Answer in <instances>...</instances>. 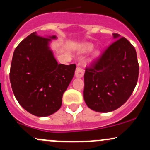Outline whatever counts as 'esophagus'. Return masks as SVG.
Wrapping results in <instances>:
<instances>
[{"label":"esophagus","mask_w":150,"mask_h":150,"mask_svg":"<svg viewBox=\"0 0 150 150\" xmlns=\"http://www.w3.org/2000/svg\"><path fill=\"white\" fill-rule=\"evenodd\" d=\"M84 75V70L79 66L77 67L76 69H75V75L77 78H82Z\"/></svg>","instance_id":"esophagus-1"}]
</instances>
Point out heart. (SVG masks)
Instances as JSON below:
<instances>
[{"label":"heart","mask_w":150,"mask_h":150,"mask_svg":"<svg viewBox=\"0 0 150 150\" xmlns=\"http://www.w3.org/2000/svg\"><path fill=\"white\" fill-rule=\"evenodd\" d=\"M92 48H93V46H92L91 44H90V43H86V44H84L82 47V51H84V52H87V51H91ZM97 55H98V54H95V56H96V57Z\"/></svg>","instance_id":"obj_1"}]
</instances>
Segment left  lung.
<instances>
[{
	"mask_svg": "<svg viewBox=\"0 0 150 150\" xmlns=\"http://www.w3.org/2000/svg\"><path fill=\"white\" fill-rule=\"evenodd\" d=\"M115 40L84 74L83 97L88 107L99 112L113 111L131 96L138 81L139 66L134 46L113 33Z\"/></svg>",
	"mask_w": 150,
	"mask_h": 150,
	"instance_id": "8db88e82",
	"label": "left lung"
}]
</instances>
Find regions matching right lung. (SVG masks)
Instances as JSON below:
<instances>
[{"mask_svg":"<svg viewBox=\"0 0 150 150\" xmlns=\"http://www.w3.org/2000/svg\"><path fill=\"white\" fill-rule=\"evenodd\" d=\"M56 38L33 33L16 46L12 58L9 76L13 94L25 110L38 117L59 110L76 68L75 64H58L48 46Z\"/></svg>","mask_w":150,"mask_h":150,"instance_id":"obj_1","label":"right lung"}]
</instances>
